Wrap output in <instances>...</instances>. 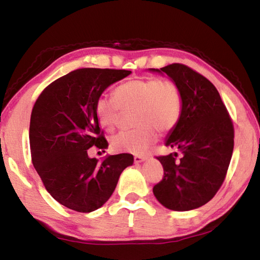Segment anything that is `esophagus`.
I'll list each match as a JSON object with an SVG mask.
<instances>
[{"instance_id":"34e87169","label":"esophagus","mask_w":260,"mask_h":260,"mask_svg":"<svg viewBox=\"0 0 260 260\" xmlns=\"http://www.w3.org/2000/svg\"><path fill=\"white\" fill-rule=\"evenodd\" d=\"M147 159L146 156H134V162L135 164H140V162H142Z\"/></svg>"}]
</instances>
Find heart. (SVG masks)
Returning a JSON list of instances; mask_svg holds the SVG:
<instances>
[{
    "label": "heart",
    "instance_id": "1",
    "mask_svg": "<svg viewBox=\"0 0 260 260\" xmlns=\"http://www.w3.org/2000/svg\"><path fill=\"white\" fill-rule=\"evenodd\" d=\"M121 110H134L133 120L138 126L114 135L112 147L120 152L142 155L157 141L158 131L165 134L178 125L182 113L181 90L172 80L134 79L118 86L113 99L100 98L95 103L96 119L105 131L116 128Z\"/></svg>",
    "mask_w": 260,
    "mask_h": 260
}]
</instances>
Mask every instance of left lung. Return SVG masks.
<instances>
[{
	"instance_id": "obj_1",
	"label": "left lung",
	"mask_w": 260,
	"mask_h": 260,
	"mask_svg": "<svg viewBox=\"0 0 260 260\" xmlns=\"http://www.w3.org/2000/svg\"><path fill=\"white\" fill-rule=\"evenodd\" d=\"M166 73L182 95L181 118L165 146L178 152L159 156L162 180L153 187L161 205L173 211L200 208L221 187L234 149V126L213 83L183 64L150 69Z\"/></svg>"
}]
</instances>
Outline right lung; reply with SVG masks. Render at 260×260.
Instances as JSON below:
<instances>
[{
  "mask_svg": "<svg viewBox=\"0 0 260 260\" xmlns=\"http://www.w3.org/2000/svg\"><path fill=\"white\" fill-rule=\"evenodd\" d=\"M127 70L79 69L57 79L35 102L29 124L32 162L47 191L67 208L88 213L101 208L116 189L131 153L99 162L88 149L108 148L95 116V103Z\"/></svg>",
  "mask_w": 260,
  "mask_h": 260,
  "instance_id": "right-lung-1",
  "label": "right lung"
}]
</instances>
